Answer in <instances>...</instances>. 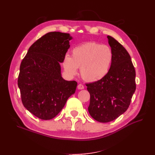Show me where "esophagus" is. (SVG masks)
I'll return each mask as SVG.
<instances>
[{"label": "esophagus", "mask_w": 155, "mask_h": 155, "mask_svg": "<svg viewBox=\"0 0 155 155\" xmlns=\"http://www.w3.org/2000/svg\"><path fill=\"white\" fill-rule=\"evenodd\" d=\"M77 88H78V89H79V90H82V89H84V85H83V84H79L78 85Z\"/></svg>", "instance_id": "1"}]
</instances>
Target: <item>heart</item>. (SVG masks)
<instances>
[{
	"label": "heart",
	"mask_w": 155,
	"mask_h": 155,
	"mask_svg": "<svg viewBox=\"0 0 155 155\" xmlns=\"http://www.w3.org/2000/svg\"><path fill=\"white\" fill-rule=\"evenodd\" d=\"M71 57L66 55L62 62L65 71L71 76L77 74L81 68V74L85 81L97 82L104 78L113 62V54L107 45L93 42H87L72 49Z\"/></svg>",
	"instance_id": "heart-1"
}]
</instances>
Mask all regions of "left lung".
<instances>
[{"instance_id":"obj_1","label":"left lung","mask_w":155,"mask_h":155,"mask_svg":"<svg viewBox=\"0 0 155 155\" xmlns=\"http://www.w3.org/2000/svg\"><path fill=\"white\" fill-rule=\"evenodd\" d=\"M113 58L107 75L86 84L90 93L88 113L100 123L114 120L126 111L136 90V72L127 51L117 40L107 36Z\"/></svg>"}]
</instances>
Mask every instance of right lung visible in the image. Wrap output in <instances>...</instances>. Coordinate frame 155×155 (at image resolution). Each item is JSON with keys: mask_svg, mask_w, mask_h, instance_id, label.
<instances>
[{"mask_svg": "<svg viewBox=\"0 0 155 155\" xmlns=\"http://www.w3.org/2000/svg\"><path fill=\"white\" fill-rule=\"evenodd\" d=\"M72 38L68 33L48 32L31 46L20 66L18 86L22 103L42 120L57 116L75 93L77 83L62 77L60 65Z\"/></svg>", "mask_w": 155, "mask_h": 155, "instance_id": "obj_1", "label": "right lung"}]
</instances>
